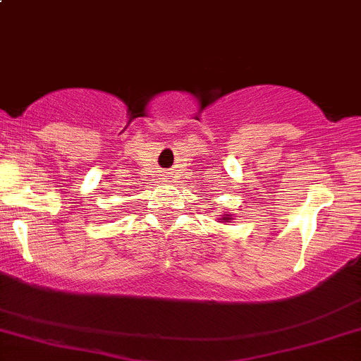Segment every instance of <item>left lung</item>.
<instances>
[{
	"instance_id": "1",
	"label": "left lung",
	"mask_w": 361,
	"mask_h": 361,
	"mask_svg": "<svg viewBox=\"0 0 361 361\" xmlns=\"http://www.w3.org/2000/svg\"><path fill=\"white\" fill-rule=\"evenodd\" d=\"M233 221V214H221L219 223H231Z\"/></svg>"
}]
</instances>
